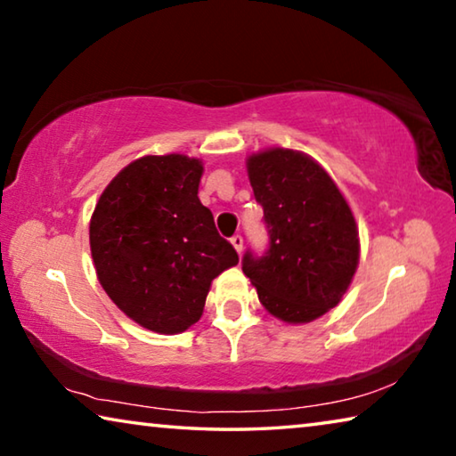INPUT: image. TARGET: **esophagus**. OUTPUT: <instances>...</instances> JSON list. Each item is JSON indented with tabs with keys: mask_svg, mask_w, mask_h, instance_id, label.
Segmentation results:
<instances>
[{
	"mask_svg": "<svg viewBox=\"0 0 456 456\" xmlns=\"http://www.w3.org/2000/svg\"><path fill=\"white\" fill-rule=\"evenodd\" d=\"M231 243H233L235 251L239 253V256H241V251H243V237L241 235H233V237H231Z\"/></svg>",
	"mask_w": 456,
	"mask_h": 456,
	"instance_id": "34e87169",
	"label": "esophagus"
}]
</instances>
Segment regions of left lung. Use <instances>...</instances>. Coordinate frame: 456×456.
Returning <instances> with one entry per match:
<instances>
[{
	"instance_id": "left-lung-1",
	"label": "left lung",
	"mask_w": 456,
	"mask_h": 456,
	"mask_svg": "<svg viewBox=\"0 0 456 456\" xmlns=\"http://www.w3.org/2000/svg\"><path fill=\"white\" fill-rule=\"evenodd\" d=\"M247 175L264 207L269 249L243 257V273L261 305L285 323L322 318L342 302L360 261V237L348 200L305 152L265 149L247 157Z\"/></svg>"
}]
</instances>
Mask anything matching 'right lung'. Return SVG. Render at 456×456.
Instances as JSON below:
<instances>
[{"label": "right lung", "instance_id": "obj_1", "mask_svg": "<svg viewBox=\"0 0 456 456\" xmlns=\"http://www.w3.org/2000/svg\"><path fill=\"white\" fill-rule=\"evenodd\" d=\"M203 160L149 154L102 191L90 219L98 281L130 320L181 334L203 315L211 281L239 264L199 200Z\"/></svg>", "mask_w": 456, "mask_h": 456}]
</instances>
